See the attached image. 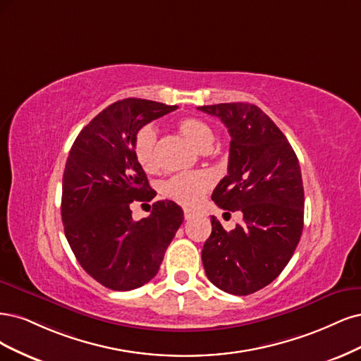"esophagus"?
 I'll list each match as a JSON object with an SVG mask.
<instances>
[{"label":"esophagus","instance_id":"obj_1","mask_svg":"<svg viewBox=\"0 0 361 361\" xmlns=\"http://www.w3.org/2000/svg\"><path fill=\"white\" fill-rule=\"evenodd\" d=\"M200 214H201V213L193 210V208H184V217H185V220H190V219H193V217H196V216H200Z\"/></svg>","mask_w":361,"mask_h":361}]
</instances>
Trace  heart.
<instances>
[{"mask_svg": "<svg viewBox=\"0 0 361 361\" xmlns=\"http://www.w3.org/2000/svg\"><path fill=\"white\" fill-rule=\"evenodd\" d=\"M181 135L201 151H207L214 141V133L205 121L188 117L178 123ZM133 156L137 165L147 172L157 169V130L154 126L147 124L139 129L133 137ZM213 177L205 171L183 172L172 176L161 185L164 193L184 205H196L204 195L212 189Z\"/></svg>", "mask_w": 361, "mask_h": 361, "instance_id": "b5f03b06", "label": "heart"}]
</instances>
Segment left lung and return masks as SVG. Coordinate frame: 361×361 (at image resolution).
Masks as SVG:
<instances>
[{
    "label": "left lung",
    "mask_w": 361,
    "mask_h": 361,
    "mask_svg": "<svg viewBox=\"0 0 361 361\" xmlns=\"http://www.w3.org/2000/svg\"><path fill=\"white\" fill-rule=\"evenodd\" d=\"M222 120L231 135L228 176L212 200L241 212L243 225L226 232L212 216L202 264L214 286L234 295L257 293L282 273L303 231L305 190L298 159L269 115L250 103L197 108Z\"/></svg>",
    "instance_id": "obj_1"
}]
</instances>
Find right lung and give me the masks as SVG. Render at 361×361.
<instances>
[{
  "label": "right lung",
  "mask_w": 361,
  "mask_h": 361,
  "mask_svg": "<svg viewBox=\"0 0 361 361\" xmlns=\"http://www.w3.org/2000/svg\"><path fill=\"white\" fill-rule=\"evenodd\" d=\"M145 99L118 100L92 118L75 139L64 176L61 217L80 267L103 286L130 290L153 279L184 220L172 201L153 204L145 219H132L133 201H151L144 169L133 156L142 126L176 111Z\"/></svg>",
  "instance_id": "add662e5"
}]
</instances>
